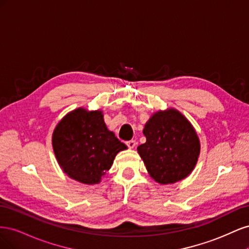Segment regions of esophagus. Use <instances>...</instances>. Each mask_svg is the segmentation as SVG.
Wrapping results in <instances>:
<instances>
[{
  "mask_svg": "<svg viewBox=\"0 0 249 249\" xmlns=\"http://www.w3.org/2000/svg\"><path fill=\"white\" fill-rule=\"evenodd\" d=\"M126 145L129 148H134L136 146V141L135 140H130V141H126Z\"/></svg>",
  "mask_w": 249,
  "mask_h": 249,
  "instance_id": "34e87169",
  "label": "esophagus"
}]
</instances>
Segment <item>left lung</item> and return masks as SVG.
<instances>
[{"label":"left lung","mask_w":249,"mask_h":249,"mask_svg":"<svg viewBox=\"0 0 249 249\" xmlns=\"http://www.w3.org/2000/svg\"><path fill=\"white\" fill-rule=\"evenodd\" d=\"M143 134L146 142L137 150L156 182L173 184L190 175L198 160L200 143L182 113L173 108L156 112L145 124Z\"/></svg>","instance_id":"left-lung-1"}]
</instances>
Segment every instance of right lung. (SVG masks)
Returning a JSON list of instances; mask_svg holds the SVG:
<instances>
[{
  "label": "right lung",
  "instance_id": "1",
  "mask_svg": "<svg viewBox=\"0 0 249 249\" xmlns=\"http://www.w3.org/2000/svg\"><path fill=\"white\" fill-rule=\"evenodd\" d=\"M103 117L100 110L78 108L60 120L53 133V149L60 167L83 184H99L115 156L127 148L107 129Z\"/></svg>",
  "mask_w": 249,
  "mask_h": 249
}]
</instances>
